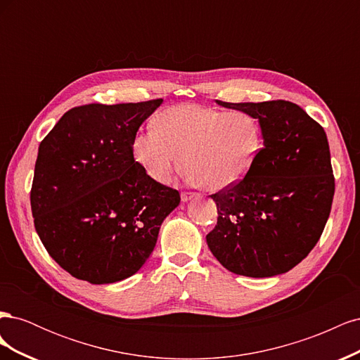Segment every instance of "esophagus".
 Instances as JSON below:
<instances>
[{
    "instance_id": "obj_1",
    "label": "esophagus",
    "mask_w": 360,
    "mask_h": 360,
    "mask_svg": "<svg viewBox=\"0 0 360 360\" xmlns=\"http://www.w3.org/2000/svg\"><path fill=\"white\" fill-rule=\"evenodd\" d=\"M197 197H198V193H195V192H183L181 193V201L183 202H188V201L197 198Z\"/></svg>"
}]
</instances>
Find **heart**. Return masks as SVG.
Instances as JSON below:
<instances>
[{
  "mask_svg": "<svg viewBox=\"0 0 360 360\" xmlns=\"http://www.w3.org/2000/svg\"><path fill=\"white\" fill-rule=\"evenodd\" d=\"M261 147L263 134L254 115L188 103L159 112L153 130L134 138L132 155L156 183H169L181 163L189 183L219 192L248 177Z\"/></svg>",
  "mask_w": 360,
  "mask_h": 360,
  "instance_id": "obj_1",
  "label": "heart"
}]
</instances>
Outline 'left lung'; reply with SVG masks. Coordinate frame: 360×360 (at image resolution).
<instances>
[{"label":"left lung","instance_id":"left-lung-1","mask_svg":"<svg viewBox=\"0 0 360 360\" xmlns=\"http://www.w3.org/2000/svg\"><path fill=\"white\" fill-rule=\"evenodd\" d=\"M216 103L254 115L263 148L245 180L212 195L217 224L205 236L207 245L236 275L285 274L317 245L332 209L328 136L292 102Z\"/></svg>","mask_w":360,"mask_h":360}]
</instances>
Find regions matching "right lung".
I'll use <instances>...</instances> for the list:
<instances>
[{
    "instance_id": "1",
    "label": "right lung",
    "mask_w": 360,
    "mask_h": 360,
    "mask_svg": "<svg viewBox=\"0 0 360 360\" xmlns=\"http://www.w3.org/2000/svg\"><path fill=\"white\" fill-rule=\"evenodd\" d=\"M162 102L72 108L40 143L31 212L43 246L72 276L112 284L135 275L180 204L132 155L139 126Z\"/></svg>"
}]
</instances>
